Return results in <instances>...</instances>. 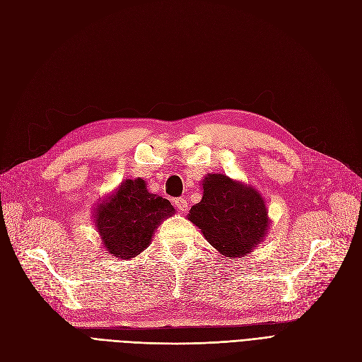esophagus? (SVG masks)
Returning <instances> with one entry per match:
<instances>
[{
    "label": "esophagus",
    "instance_id": "obj_1",
    "mask_svg": "<svg viewBox=\"0 0 362 362\" xmlns=\"http://www.w3.org/2000/svg\"><path fill=\"white\" fill-rule=\"evenodd\" d=\"M175 206H177L180 213H185L187 208H189V204H187L184 197H178V199H175Z\"/></svg>",
    "mask_w": 362,
    "mask_h": 362
}]
</instances>
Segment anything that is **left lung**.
Masks as SVG:
<instances>
[{
	"mask_svg": "<svg viewBox=\"0 0 362 362\" xmlns=\"http://www.w3.org/2000/svg\"><path fill=\"white\" fill-rule=\"evenodd\" d=\"M202 187V201L192 206L189 220L224 257H244L269 228L264 197L253 187L221 173H208Z\"/></svg>",
	"mask_w": 362,
	"mask_h": 362,
	"instance_id": "8db88e82",
	"label": "left lung"
}]
</instances>
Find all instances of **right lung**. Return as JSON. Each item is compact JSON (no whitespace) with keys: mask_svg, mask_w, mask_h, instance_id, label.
Listing matches in <instances>:
<instances>
[{"mask_svg":"<svg viewBox=\"0 0 362 362\" xmlns=\"http://www.w3.org/2000/svg\"><path fill=\"white\" fill-rule=\"evenodd\" d=\"M172 214H175V209L168 199L149 193L145 181L138 178L122 181L98 205L94 221L106 252L129 260L151 244L158 224Z\"/></svg>","mask_w":362,"mask_h":362,"instance_id":"right-lung-1","label":"right lung"}]
</instances>
